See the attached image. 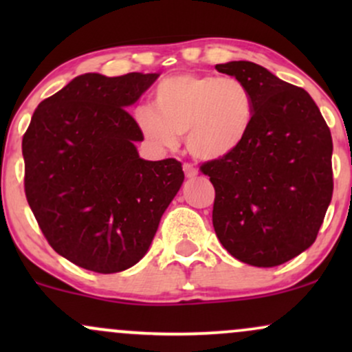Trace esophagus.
<instances>
[{
	"instance_id": "esophagus-1",
	"label": "esophagus",
	"mask_w": 352,
	"mask_h": 352,
	"mask_svg": "<svg viewBox=\"0 0 352 352\" xmlns=\"http://www.w3.org/2000/svg\"><path fill=\"white\" fill-rule=\"evenodd\" d=\"M184 172H185V177H188V179H193V177L199 175V170H197V168L188 162L184 164Z\"/></svg>"
}]
</instances>
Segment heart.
I'll return each instance as SVG.
<instances>
[{"mask_svg": "<svg viewBox=\"0 0 352 352\" xmlns=\"http://www.w3.org/2000/svg\"><path fill=\"white\" fill-rule=\"evenodd\" d=\"M152 106H139L134 120L147 144L175 148L179 135L192 155L215 160L236 151L253 124L254 99L236 78L179 74L164 79Z\"/></svg>", "mask_w": 352, "mask_h": 352, "instance_id": "heart-1", "label": "heart"}]
</instances>
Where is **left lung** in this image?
<instances>
[{"instance_id": "obj_1", "label": "left lung", "mask_w": 352, "mask_h": 352, "mask_svg": "<svg viewBox=\"0 0 352 352\" xmlns=\"http://www.w3.org/2000/svg\"><path fill=\"white\" fill-rule=\"evenodd\" d=\"M215 69L250 87L254 116L236 151L200 165L215 188L213 228L236 260L272 268L316 240L333 197V139L305 89L250 60Z\"/></svg>"}]
</instances>
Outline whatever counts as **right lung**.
Listing matches in <instances>:
<instances>
[{
	"label": "right lung",
	"mask_w": 352,
	"mask_h": 352,
	"mask_svg": "<svg viewBox=\"0 0 352 352\" xmlns=\"http://www.w3.org/2000/svg\"><path fill=\"white\" fill-rule=\"evenodd\" d=\"M157 78L78 76L39 104L23 135L36 221L56 253L89 272L134 266L184 182L179 160L140 159L144 137L125 111Z\"/></svg>",
	"instance_id": "add662e5"
}]
</instances>
